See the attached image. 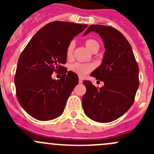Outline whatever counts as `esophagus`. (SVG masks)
<instances>
[{"instance_id":"1","label":"esophagus","mask_w":154,"mask_h":154,"mask_svg":"<svg viewBox=\"0 0 154 154\" xmlns=\"http://www.w3.org/2000/svg\"><path fill=\"white\" fill-rule=\"evenodd\" d=\"M83 77H79V83H83Z\"/></svg>"}]
</instances>
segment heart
<instances>
[{
    "mask_svg": "<svg viewBox=\"0 0 154 154\" xmlns=\"http://www.w3.org/2000/svg\"><path fill=\"white\" fill-rule=\"evenodd\" d=\"M84 43L86 47L92 53L97 52L99 50V48H100V45H99L98 42L93 39V38H89V39L86 40ZM74 49V43H69V45H68L67 47V49H66V57L68 59L72 57ZM93 68H94L93 67V65L91 64H83V63H76L71 65L70 69L74 73L78 74L79 76H85L88 73H89L93 69Z\"/></svg>",
    "mask_w": 154,
    "mask_h": 154,
    "instance_id": "1",
    "label": "heart"
}]
</instances>
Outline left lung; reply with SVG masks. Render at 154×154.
I'll list each match as a JSON object with an SVG mask.
<instances>
[{
  "mask_svg": "<svg viewBox=\"0 0 154 154\" xmlns=\"http://www.w3.org/2000/svg\"><path fill=\"white\" fill-rule=\"evenodd\" d=\"M91 31L100 35L106 48L102 64L91 76L103 81L104 86L97 88L85 80L86 92L82 103L89 119L106 123L123 116L133 105L139 85V66L130 43L118 29L93 24L84 35Z\"/></svg>",
  "mask_w": 154,
  "mask_h": 154,
  "instance_id": "left-lung-1",
  "label": "left lung"
}]
</instances>
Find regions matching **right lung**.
<instances>
[{"mask_svg":"<svg viewBox=\"0 0 154 154\" xmlns=\"http://www.w3.org/2000/svg\"><path fill=\"white\" fill-rule=\"evenodd\" d=\"M87 24L56 21L42 27L20 55L15 75L16 96L29 116L49 121L63 114L68 97L78 84V76L66 70V49ZM61 72L60 80L51 74Z\"/></svg>","mask_w":154,"mask_h":154,"instance_id":"obj_1","label":"right lung"}]
</instances>
